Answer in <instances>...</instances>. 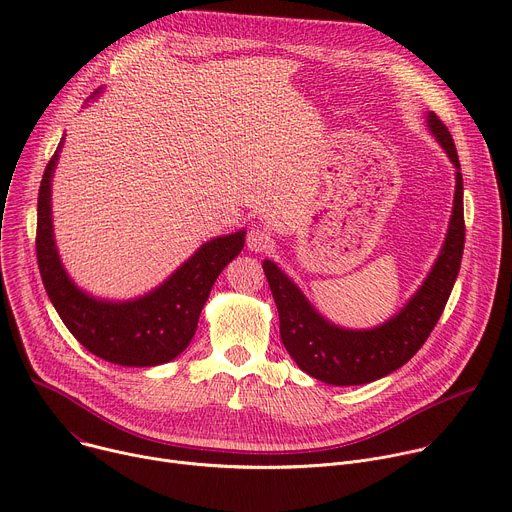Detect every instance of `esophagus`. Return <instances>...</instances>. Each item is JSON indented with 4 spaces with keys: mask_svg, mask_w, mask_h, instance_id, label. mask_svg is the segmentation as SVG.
Segmentation results:
<instances>
[{
    "mask_svg": "<svg viewBox=\"0 0 512 512\" xmlns=\"http://www.w3.org/2000/svg\"><path fill=\"white\" fill-rule=\"evenodd\" d=\"M247 247L255 253H263L271 247V237L265 229H259V227H253L249 233H247Z\"/></svg>",
    "mask_w": 512,
    "mask_h": 512,
    "instance_id": "34e87169",
    "label": "esophagus"
}]
</instances>
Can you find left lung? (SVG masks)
<instances>
[{
	"mask_svg": "<svg viewBox=\"0 0 512 512\" xmlns=\"http://www.w3.org/2000/svg\"><path fill=\"white\" fill-rule=\"evenodd\" d=\"M427 123L458 170L454 210L440 257L417 294L395 318L373 330L338 328L310 306L302 291L275 263L263 261V271L279 312L283 346L298 367L318 381L340 387L364 385L397 371L425 344L448 304L466 239L464 184L456 143L448 127L435 113L427 115Z\"/></svg>",
	"mask_w": 512,
	"mask_h": 512,
	"instance_id": "left-lung-1",
	"label": "left lung"
}]
</instances>
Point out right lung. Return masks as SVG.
<instances>
[{"label": "right lung", "instance_id": "1", "mask_svg": "<svg viewBox=\"0 0 512 512\" xmlns=\"http://www.w3.org/2000/svg\"><path fill=\"white\" fill-rule=\"evenodd\" d=\"M50 158L38 192L36 257L46 294L60 320L89 352L121 367H156L174 360L190 344L204 302L221 271L241 253L245 231L202 245L166 283L133 302L89 298L60 265L50 212Z\"/></svg>", "mask_w": 512, "mask_h": 512}]
</instances>
